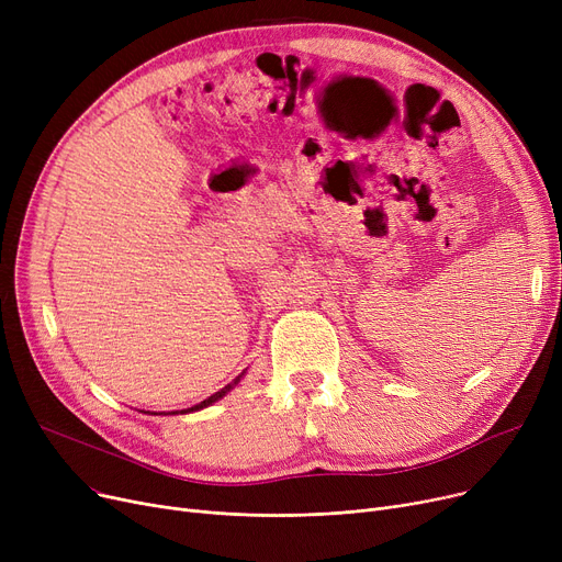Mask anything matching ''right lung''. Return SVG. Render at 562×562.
<instances>
[{"mask_svg":"<svg viewBox=\"0 0 562 562\" xmlns=\"http://www.w3.org/2000/svg\"><path fill=\"white\" fill-rule=\"evenodd\" d=\"M241 375H244V373H241ZM241 375H236V378H234V380L229 382V385H225V387H223L221 392L212 394L210 398H204L202 403H198V405H193V407H189V409H182V412H193V409H202V407H206V405H212V403H216L218 398H223V396H225V394H227V392H229V390H232V387L236 385V382H239V380H241ZM172 415H175V412H172Z\"/></svg>","mask_w":562,"mask_h":562,"instance_id":"1","label":"right lung"}]
</instances>
